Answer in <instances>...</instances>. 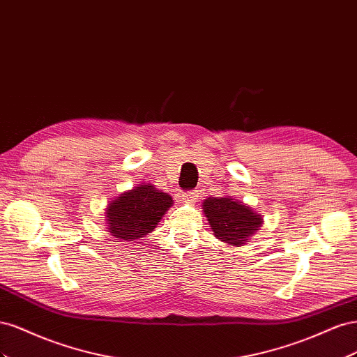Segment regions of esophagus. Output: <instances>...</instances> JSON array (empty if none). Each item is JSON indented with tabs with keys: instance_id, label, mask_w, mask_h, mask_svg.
<instances>
[{
	"instance_id": "1",
	"label": "esophagus",
	"mask_w": 357,
	"mask_h": 357,
	"mask_svg": "<svg viewBox=\"0 0 357 357\" xmlns=\"http://www.w3.org/2000/svg\"><path fill=\"white\" fill-rule=\"evenodd\" d=\"M180 199L183 202H195L198 199V193L197 192H188V193H181Z\"/></svg>"
}]
</instances>
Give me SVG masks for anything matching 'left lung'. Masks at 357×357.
Masks as SVG:
<instances>
[{
	"label": "left lung",
	"mask_w": 357,
	"mask_h": 357,
	"mask_svg": "<svg viewBox=\"0 0 357 357\" xmlns=\"http://www.w3.org/2000/svg\"><path fill=\"white\" fill-rule=\"evenodd\" d=\"M202 208L214 236L229 245L240 247L262 225L261 215L231 198H207Z\"/></svg>",
	"instance_id": "8db88e82"
}]
</instances>
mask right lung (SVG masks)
Here are the masks:
<instances>
[{
  "label": "right lung",
  "mask_w": 357,
  "mask_h": 357,
  "mask_svg": "<svg viewBox=\"0 0 357 357\" xmlns=\"http://www.w3.org/2000/svg\"><path fill=\"white\" fill-rule=\"evenodd\" d=\"M171 205L172 198L167 193L152 185H142L112 201L105 219L116 238L132 241L152 232Z\"/></svg>",
  "instance_id": "right-lung-1"
}]
</instances>
